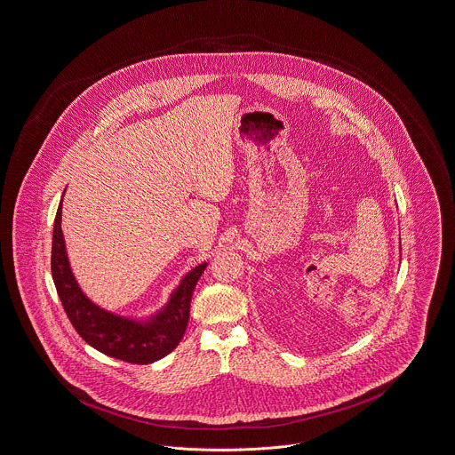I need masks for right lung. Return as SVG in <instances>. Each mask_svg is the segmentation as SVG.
Segmentation results:
<instances>
[{
    "instance_id": "add662e5",
    "label": "right lung",
    "mask_w": 455,
    "mask_h": 455,
    "mask_svg": "<svg viewBox=\"0 0 455 455\" xmlns=\"http://www.w3.org/2000/svg\"><path fill=\"white\" fill-rule=\"evenodd\" d=\"M60 211L62 203L59 204L53 221L52 277L78 335L100 353L132 364H148L171 353L185 335L192 295L207 263L190 270L171 295V300L148 321L140 323L111 314L84 295L71 272L60 230Z\"/></svg>"
}]
</instances>
